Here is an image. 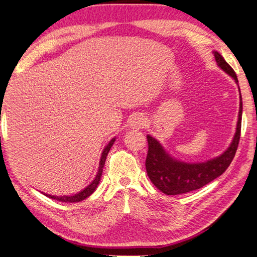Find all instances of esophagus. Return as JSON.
Masks as SVG:
<instances>
[{"mask_svg": "<svg viewBox=\"0 0 257 257\" xmlns=\"http://www.w3.org/2000/svg\"><path fill=\"white\" fill-rule=\"evenodd\" d=\"M145 125H146V119L142 117V115H136V117L133 118L132 121H130V127L135 130L142 129L145 127Z\"/></svg>", "mask_w": 257, "mask_h": 257, "instance_id": "esophagus-1", "label": "esophagus"}]
</instances>
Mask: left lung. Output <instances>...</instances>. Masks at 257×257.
Listing matches in <instances>:
<instances>
[{"label": "left lung", "mask_w": 257, "mask_h": 257, "mask_svg": "<svg viewBox=\"0 0 257 257\" xmlns=\"http://www.w3.org/2000/svg\"><path fill=\"white\" fill-rule=\"evenodd\" d=\"M218 67L233 78L238 87V80L232 67L225 61L217 51L213 52ZM239 90V87H238ZM243 102L239 90V111L236 123V132L229 147L225 152L207 162L185 163L173 157L166 152L164 146L157 139L147 135L148 154L146 159V170L152 183L160 192L166 195H179L193 192L219 177L232 163L236 150L238 147L242 124Z\"/></svg>", "instance_id": "obj_1"}]
</instances>
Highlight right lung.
<instances>
[{
	"mask_svg": "<svg viewBox=\"0 0 257 257\" xmlns=\"http://www.w3.org/2000/svg\"><path fill=\"white\" fill-rule=\"evenodd\" d=\"M114 142H115V137L110 140L109 144L104 147L103 152L101 154V158H100V162H99V168H98L97 175H95V177H94V179L92 180V182L90 183L87 186V187L83 188L81 192H79V193L74 194L72 196H65V195L64 196H54V195H49V194H44V195L47 196V197H49V198L59 200V202H63V203H78V202H81V200L89 197V196L94 192L95 188L98 187V185L100 183V178H101V176H102V170H103V166H104V163H105V159H107V155L109 153L110 148L112 147V145H113Z\"/></svg>",
	"mask_w": 257,
	"mask_h": 257,
	"instance_id": "right-lung-1",
	"label": "right lung"
}]
</instances>
